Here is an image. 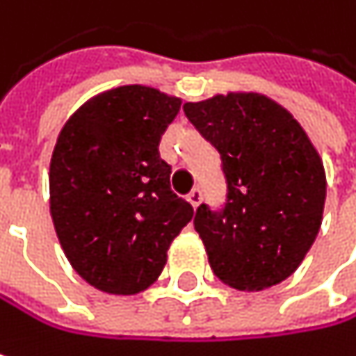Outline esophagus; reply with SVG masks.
I'll use <instances>...</instances> for the list:
<instances>
[{"label":"esophagus","mask_w":356,"mask_h":356,"mask_svg":"<svg viewBox=\"0 0 356 356\" xmlns=\"http://www.w3.org/2000/svg\"><path fill=\"white\" fill-rule=\"evenodd\" d=\"M186 200H188L192 207L196 209V207L200 204V200H202V191H200V188H194V191H191L188 192V196H186Z\"/></svg>","instance_id":"obj_1"}]
</instances>
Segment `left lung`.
<instances>
[{
	"mask_svg": "<svg viewBox=\"0 0 356 356\" xmlns=\"http://www.w3.org/2000/svg\"><path fill=\"white\" fill-rule=\"evenodd\" d=\"M184 113L220 154L222 209L200 204L194 229L215 275L237 290H264L290 277L316 239L326 176L306 131L257 92L186 103Z\"/></svg>",
	"mask_w": 356,
	"mask_h": 356,
	"instance_id": "left-lung-1",
	"label": "left lung"
}]
</instances>
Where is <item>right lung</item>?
<instances>
[{
  "instance_id": "right-lung-1",
  "label": "right lung",
  "mask_w": 356,
  "mask_h": 356,
  "mask_svg": "<svg viewBox=\"0 0 356 356\" xmlns=\"http://www.w3.org/2000/svg\"><path fill=\"white\" fill-rule=\"evenodd\" d=\"M180 99L141 85L101 92L64 123L50 162V213L74 271L107 293L149 288L192 207L170 188L160 140Z\"/></svg>"
}]
</instances>
